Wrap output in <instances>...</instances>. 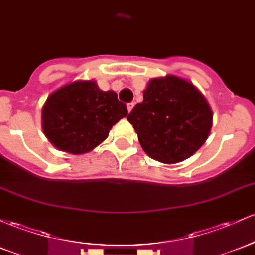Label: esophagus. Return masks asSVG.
I'll use <instances>...</instances> for the list:
<instances>
[{"label":"esophagus","instance_id":"34e87169","mask_svg":"<svg viewBox=\"0 0 255 255\" xmlns=\"http://www.w3.org/2000/svg\"><path fill=\"white\" fill-rule=\"evenodd\" d=\"M133 106H134V103H128V104H127V109H128V111H132Z\"/></svg>","mask_w":255,"mask_h":255}]
</instances>
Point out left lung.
<instances>
[{
    "instance_id": "obj_1",
    "label": "left lung",
    "mask_w": 255,
    "mask_h": 255,
    "mask_svg": "<svg viewBox=\"0 0 255 255\" xmlns=\"http://www.w3.org/2000/svg\"><path fill=\"white\" fill-rule=\"evenodd\" d=\"M144 100L128 114L142 150L151 158L172 164L200 149L212 127V110L194 85L173 75L152 78Z\"/></svg>"
}]
</instances>
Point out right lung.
Instances as JSON below:
<instances>
[{
	"label": "right lung",
	"instance_id": "obj_1",
	"mask_svg": "<svg viewBox=\"0 0 255 255\" xmlns=\"http://www.w3.org/2000/svg\"><path fill=\"white\" fill-rule=\"evenodd\" d=\"M127 113L115 92L102 91L94 81H76L48 97L42 125L57 149L80 155L104 141L111 127Z\"/></svg>",
	"mask_w": 255,
	"mask_h": 255
}]
</instances>
